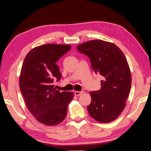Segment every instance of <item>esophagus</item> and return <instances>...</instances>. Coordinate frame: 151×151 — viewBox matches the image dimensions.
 I'll return each instance as SVG.
<instances>
[{"mask_svg": "<svg viewBox=\"0 0 151 151\" xmlns=\"http://www.w3.org/2000/svg\"><path fill=\"white\" fill-rule=\"evenodd\" d=\"M82 93H83V92H82V91H75V94L76 96L81 95Z\"/></svg>", "mask_w": 151, "mask_h": 151, "instance_id": "obj_1", "label": "esophagus"}]
</instances>
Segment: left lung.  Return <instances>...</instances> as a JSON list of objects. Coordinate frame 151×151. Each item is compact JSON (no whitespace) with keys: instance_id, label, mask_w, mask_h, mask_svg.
I'll return each mask as SVG.
<instances>
[{"instance_id":"left-lung-1","label":"left lung","mask_w":151,"mask_h":151,"mask_svg":"<svg viewBox=\"0 0 151 151\" xmlns=\"http://www.w3.org/2000/svg\"><path fill=\"white\" fill-rule=\"evenodd\" d=\"M76 48L90 58L95 73L103 76L100 90L90 92L89 114L103 123L114 121L126 106L131 90V74L126 57L116 45L102 40H89Z\"/></svg>"}]
</instances>
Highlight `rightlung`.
Masks as SVG:
<instances>
[{"label":"right lung","mask_w":151,"mask_h":151,"mask_svg":"<svg viewBox=\"0 0 151 151\" xmlns=\"http://www.w3.org/2000/svg\"><path fill=\"white\" fill-rule=\"evenodd\" d=\"M70 48L67 45L39 46L29 51L22 64L19 86L27 107L38 121L48 126L65 120L73 99V92H60L52 85L62 76L57 62Z\"/></svg>","instance_id":"obj_1"}]
</instances>
